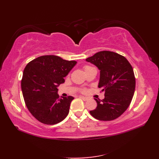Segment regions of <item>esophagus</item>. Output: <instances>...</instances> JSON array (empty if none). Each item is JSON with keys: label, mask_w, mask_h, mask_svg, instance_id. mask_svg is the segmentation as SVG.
Here are the masks:
<instances>
[{"label": "esophagus", "mask_w": 159, "mask_h": 159, "mask_svg": "<svg viewBox=\"0 0 159 159\" xmlns=\"http://www.w3.org/2000/svg\"><path fill=\"white\" fill-rule=\"evenodd\" d=\"M80 98H81V99H83L84 101H87V100L89 99L88 98H87V97H85V96H80Z\"/></svg>", "instance_id": "obj_1"}]
</instances>
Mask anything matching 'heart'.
Masks as SVG:
<instances>
[{"label": "heart", "mask_w": 159, "mask_h": 159, "mask_svg": "<svg viewBox=\"0 0 159 159\" xmlns=\"http://www.w3.org/2000/svg\"><path fill=\"white\" fill-rule=\"evenodd\" d=\"M89 67V66H86V67H85V68H86V67Z\"/></svg>", "instance_id": "b5f03b06"}]
</instances>
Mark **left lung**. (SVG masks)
<instances>
[{
	"label": "left lung",
	"mask_w": 159,
	"mask_h": 159,
	"mask_svg": "<svg viewBox=\"0 0 159 159\" xmlns=\"http://www.w3.org/2000/svg\"><path fill=\"white\" fill-rule=\"evenodd\" d=\"M100 70L98 87L104 92L102 100H95L96 109L90 114L101 121L119 117L129 107L135 89L133 67L124 57L111 51H101L86 59Z\"/></svg>",
	"instance_id": "left-lung-1"
}]
</instances>
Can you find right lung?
Here are the masks:
<instances>
[{"label": "right lung", "mask_w": 159, "mask_h": 159, "mask_svg": "<svg viewBox=\"0 0 159 159\" xmlns=\"http://www.w3.org/2000/svg\"><path fill=\"white\" fill-rule=\"evenodd\" d=\"M58 56H41L29 62L24 70L21 81L26 106L40 122L53 125L59 123L69 113L74 97L59 98L58 89L76 64Z\"/></svg>", "instance_id": "right-lung-1"}]
</instances>
